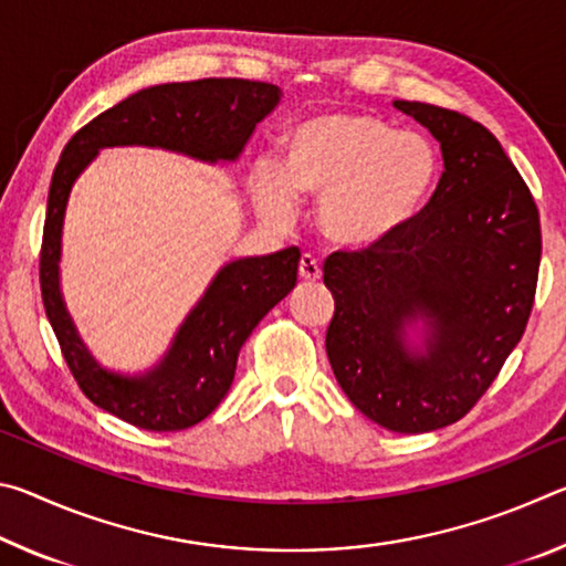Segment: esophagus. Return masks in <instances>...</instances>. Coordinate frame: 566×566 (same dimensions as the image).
Here are the masks:
<instances>
[{
    "label": "esophagus",
    "mask_w": 566,
    "mask_h": 566,
    "mask_svg": "<svg viewBox=\"0 0 566 566\" xmlns=\"http://www.w3.org/2000/svg\"><path fill=\"white\" fill-rule=\"evenodd\" d=\"M300 276L304 282H319L322 270H319V262L314 260L312 254H304L300 260Z\"/></svg>",
    "instance_id": "obj_1"
}]
</instances>
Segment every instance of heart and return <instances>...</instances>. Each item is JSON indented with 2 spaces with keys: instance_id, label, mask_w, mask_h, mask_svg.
Masks as SVG:
<instances>
[{
  "instance_id": "1",
  "label": "heart",
  "mask_w": 566,
  "mask_h": 566,
  "mask_svg": "<svg viewBox=\"0 0 566 566\" xmlns=\"http://www.w3.org/2000/svg\"><path fill=\"white\" fill-rule=\"evenodd\" d=\"M286 171L256 165V197L274 214L294 191L319 199V224L339 244L367 247L419 214L439 181V151L417 132L367 112H327L286 134Z\"/></svg>"
}]
</instances>
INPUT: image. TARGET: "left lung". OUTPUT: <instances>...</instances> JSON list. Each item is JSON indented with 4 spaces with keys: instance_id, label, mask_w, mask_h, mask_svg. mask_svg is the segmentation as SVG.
<instances>
[{
    "instance_id": "1",
    "label": "left lung",
    "mask_w": 566,
    "mask_h": 566,
    "mask_svg": "<svg viewBox=\"0 0 566 566\" xmlns=\"http://www.w3.org/2000/svg\"><path fill=\"white\" fill-rule=\"evenodd\" d=\"M395 107L432 132L444 171L399 232L327 256V357L364 417L419 434L462 419L520 344L542 229L530 187L490 129L434 104ZM415 321L426 324L421 348L406 344Z\"/></svg>"
}]
</instances>
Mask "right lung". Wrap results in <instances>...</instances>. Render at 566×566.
<instances>
[{
	"mask_svg": "<svg viewBox=\"0 0 566 566\" xmlns=\"http://www.w3.org/2000/svg\"><path fill=\"white\" fill-rule=\"evenodd\" d=\"M282 99L276 84L249 80L171 82L114 104L66 142L56 161L40 254L46 319L66 367L94 405L149 432H179L212 415L232 387L237 357L274 304L294 290L300 249L224 264L181 322L155 369L124 377L84 347L60 292L62 224L72 185L104 147H159L202 161H234L256 124Z\"/></svg>",
	"mask_w": 566,
	"mask_h": 566,
	"instance_id": "right-lung-1",
	"label": "right lung"
}]
</instances>
